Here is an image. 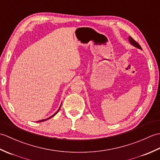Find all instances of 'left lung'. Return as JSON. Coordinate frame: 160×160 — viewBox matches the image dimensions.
Listing matches in <instances>:
<instances>
[{"instance_id": "obj_1", "label": "left lung", "mask_w": 160, "mask_h": 160, "mask_svg": "<svg viewBox=\"0 0 160 160\" xmlns=\"http://www.w3.org/2000/svg\"><path fill=\"white\" fill-rule=\"evenodd\" d=\"M128 39H129V42H131V44H132V45L133 46H135V47H138V48H139V49H142V47H141V46L139 45L138 44V42H136L135 41V40L132 38V37H131V36H129V38H128Z\"/></svg>"}]
</instances>
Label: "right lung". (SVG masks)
I'll return each mask as SVG.
<instances>
[{
	"label": "right lung",
	"instance_id": "add662e5",
	"mask_svg": "<svg viewBox=\"0 0 160 160\" xmlns=\"http://www.w3.org/2000/svg\"><path fill=\"white\" fill-rule=\"evenodd\" d=\"M61 107V106H60ZM60 108H59V109L56 112V113H54L53 115H52V116H51L50 118H47V119H45V120H40V121H38V122H43V121H45V120H49V119H50L51 118H52L53 116H54V115H55L57 113H58V111L60 110Z\"/></svg>",
	"mask_w": 160,
	"mask_h": 160
}]
</instances>
